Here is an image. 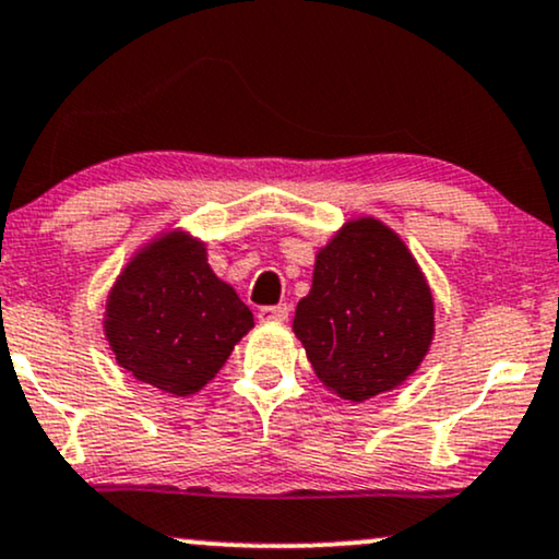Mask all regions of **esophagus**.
<instances>
[{
	"label": "esophagus",
	"mask_w": 559,
	"mask_h": 559,
	"mask_svg": "<svg viewBox=\"0 0 559 559\" xmlns=\"http://www.w3.org/2000/svg\"><path fill=\"white\" fill-rule=\"evenodd\" d=\"M258 318L262 322H284L288 318V307L286 305H273V307H260Z\"/></svg>",
	"instance_id": "esophagus-1"
}]
</instances>
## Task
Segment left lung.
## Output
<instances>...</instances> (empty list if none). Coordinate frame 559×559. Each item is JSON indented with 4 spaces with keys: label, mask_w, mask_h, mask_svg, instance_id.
<instances>
[{
    "label": "left lung",
    "mask_w": 559,
    "mask_h": 559,
    "mask_svg": "<svg viewBox=\"0 0 559 559\" xmlns=\"http://www.w3.org/2000/svg\"><path fill=\"white\" fill-rule=\"evenodd\" d=\"M294 333L322 385L361 403L399 388L435 338V297L419 262L393 228L346 221L314 254L312 288Z\"/></svg>",
    "instance_id": "8db88e82"
}]
</instances>
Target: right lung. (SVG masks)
Masks as SVG:
<instances>
[{
	"mask_svg": "<svg viewBox=\"0 0 559 559\" xmlns=\"http://www.w3.org/2000/svg\"><path fill=\"white\" fill-rule=\"evenodd\" d=\"M252 328L250 307L207 265L205 241L181 228L132 254L104 312L117 365L171 395L203 390Z\"/></svg>",
	"mask_w": 559,
	"mask_h": 559,
	"instance_id": "1",
	"label": "right lung"
}]
</instances>
